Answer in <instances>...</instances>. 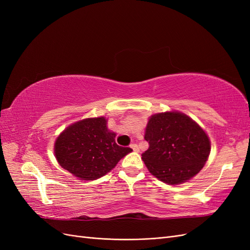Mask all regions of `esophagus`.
<instances>
[{
    "instance_id": "esophagus-1",
    "label": "esophagus",
    "mask_w": 250,
    "mask_h": 250,
    "mask_svg": "<svg viewBox=\"0 0 250 250\" xmlns=\"http://www.w3.org/2000/svg\"><path fill=\"white\" fill-rule=\"evenodd\" d=\"M130 148L134 151V152H139V146L137 145V144H131Z\"/></svg>"
}]
</instances>
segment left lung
<instances>
[{
    "label": "left lung",
    "mask_w": 250,
    "mask_h": 250,
    "mask_svg": "<svg viewBox=\"0 0 250 250\" xmlns=\"http://www.w3.org/2000/svg\"><path fill=\"white\" fill-rule=\"evenodd\" d=\"M149 148L142 154L148 171L167 185H180L204 167L210 141L203 128L177 110L151 116L145 128Z\"/></svg>",
    "instance_id": "obj_1"
}]
</instances>
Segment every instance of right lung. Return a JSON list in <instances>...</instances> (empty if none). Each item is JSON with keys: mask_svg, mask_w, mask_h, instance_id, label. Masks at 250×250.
Wrapping results in <instances>:
<instances>
[{"mask_svg": "<svg viewBox=\"0 0 250 250\" xmlns=\"http://www.w3.org/2000/svg\"><path fill=\"white\" fill-rule=\"evenodd\" d=\"M116 132L104 117L86 118L67 126L54 144L58 164L80 180H95L116 167L132 149L117 145Z\"/></svg>", "mask_w": 250, "mask_h": 250, "instance_id": "add662e5", "label": "right lung"}]
</instances>
